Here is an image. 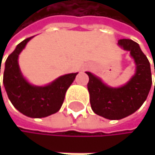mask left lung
<instances>
[{
	"label": "left lung",
	"mask_w": 155,
	"mask_h": 155,
	"mask_svg": "<svg viewBox=\"0 0 155 155\" xmlns=\"http://www.w3.org/2000/svg\"><path fill=\"white\" fill-rule=\"evenodd\" d=\"M118 45L124 50L129 51L134 58L136 73L130 81L121 87L114 88L86 71L89 77L87 89L91 108L96 114L110 120H120L138 110L146 100L152 86L150 62L140 45L129 39L119 40Z\"/></svg>",
	"instance_id": "obj_1"
}]
</instances>
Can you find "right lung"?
I'll list each match as a JSON object with an SVG mask.
<instances>
[{
    "label": "right lung",
    "instance_id": "add662e5",
    "mask_svg": "<svg viewBox=\"0 0 155 155\" xmlns=\"http://www.w3.org/2000/svg\"><path fill=\"white\" fill-rule=\"evenodd\" d=\"M31 38L21 41L8 56L3 71V85L10 101L17 110L28 117L41 118L59 110L65 94L78 72L60 76L45 86L31 84L20 71L18 56Z\"/></svg>",
    "mask_w": 155,
    "mask_h": 155
}]
</instances>
